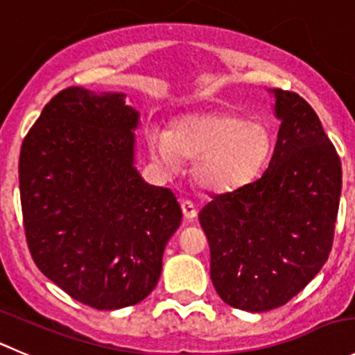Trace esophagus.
Listing matches in <instances>:
<instances>
[{
    "label": "esophagus",
    "mask_w": 355,
    "mask_h": 355,
    "mask_svg": "<svg viewBox=\"0 0 355 355\" xmlns=\"http://www.w3.org/2000/svg\"><path fill=\"white\" fill-rule=\"evenodd\" d=\"M181 209H182V216H184L186 220H193L196 217V207L193 205V202H189V200H184V202H181Z\"/></svg>",
    "instance_id": "1"
}]
</instances>
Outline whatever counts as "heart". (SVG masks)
<instances>
[{"label":"heart","instance_id":"heart-1","mask_svg":"<svg viewBox=\"0 0 355 355\" xmlns=\"http://www.w3.org/2000/svg\"><path fill=\"white\" fill-rule=\"evenodd\" d=\"M152 159L173 171L193 159L191 176L205 191H231L250 181L271 152V132L262 122L230 112H198L179 117L171 131H148Z\"/></svg>","mask_w":355,"mask_h":355}]
</instances>
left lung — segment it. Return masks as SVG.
I'll return each mask as SVG.
<instances>
[{"mask_svg":"<svg viewBox=\"0 0 355 355\" xmlns=\"http://www.w3.org/2000/svg\"><path fill=\"white\" fill-rule=\"evenodd\" d=\"M269 93L282 122L269 167L198 214L214 288L248 312L282 307L321 271L342 193V164L311 105L292 91Z\"/></svg>","mask_w":355,"mask_h":355,"instance_id":"left-lung-1","label":"left lung"}]
</instances>
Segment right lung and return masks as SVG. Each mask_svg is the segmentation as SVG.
I'll return each mask as SVG.
<instances>
[{"mask_svg": "<svg viewBox=\"0 0 355 355\" xmlns=\"http://www.w3.org/2000/svg\"><path fill=\"white\" fill-rule=\"evenodd\" d=\"M138 125L124 93L72 86L43 108L20 150L31 255L48 279L98 311L152 293L182 219L176 195L135 167Z\"/></svg>", "mask_w": 355, "mask_h": 355, "instance_id": "1", "label": "right lung"}]
</instances>
